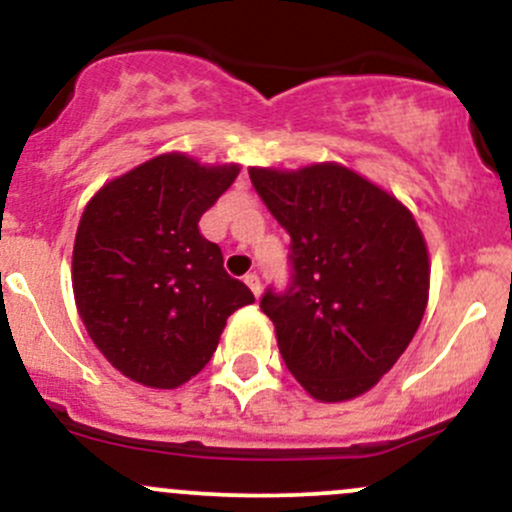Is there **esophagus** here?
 Wrapping results in <instances>:
<instances>
[{
    "label": "esophagus",
    "instance_id": "1",
    "mask_svg": "<svg viewBox=\"0 0 512 512\" xmlns=\"http://www.w3.org/2000/svg\"><path fill=\"white\" fill-rule=\"evenodd\" d=\"M244 283L249 285V288H251V293H254L256 298H261V278H258L256 273H249V276L244 278Z\"/></svg>",
    "mask_w": 512,
    "mask_h": 512
}]
</instances>
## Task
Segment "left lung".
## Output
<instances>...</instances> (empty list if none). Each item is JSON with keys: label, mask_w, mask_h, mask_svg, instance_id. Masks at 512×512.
<instances>
[{"label": "left lung", "mask_w": 512, "mask_h": 512, "mask_svg": "<svg viewBox=\"0 0 512 512\" xmlns=\"http://www.w3.org/2000/svg\"><path fill=\"white\" fill-rule=\"evenodd\" d=\"M249 175L290 234L288 288L261 298L285 366L324 403L366 393L425 315L430 258L420 227L393 195L337 163Z\"/></svg>", "instance_id": "1"}]
</instances>
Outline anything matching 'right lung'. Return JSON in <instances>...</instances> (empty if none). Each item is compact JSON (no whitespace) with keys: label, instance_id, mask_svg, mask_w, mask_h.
<instances>
[{"label":"right lung","instance_id":"obj_1","mask_svg":"<svg viewBox=\"0 0 512 512\" xmlns=\"http://www.w3.org/2000/svg\"><path fill=\"white\" fill-rule=\"evenodd\" d=\"M239 175L163 153L87 202L73 249L78 312L104 359L151 388L205 368L227 317L254 293L224 271L197 224Z\"/></svg>","mask_w":512,"mask_h":512}]
</instances>
